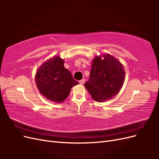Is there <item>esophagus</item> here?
Returning a JSON list of instances; mask_svg holds the SVG:
<instances>
[{
    "mask_svg": "<svg viewBox=\"0 0 159 159\" xmlns=\"http://www.w3.org/2000/svg\"><path fill=\"white\" fill-rule=\"evenodd\" d=\"M79 83H80L81 85L84 84V83H85V80H84V79H82V80H80V81H79Z\"/></svg>",
    "mask_w": 159,
    "mask_h": 159,
    "instance_id": "1",
    "label": "esophagus"
}]
</instances>
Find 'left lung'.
<instances>
[{
	"mask_svg": "<svg viewBox=\"0 0 159 159\" xmlns=\"http://www.w3.org/2000/svg\"><path fill=\"white\" fill-rule=\"evenodd\" d=\"M94 59L88 81L84 85L96 102L112 99L123 86L125 80L123 66L112 56L106 54Z\"/></svg>",
	"mask_w": 159,
	"mask_h": 159,
	"instance_id": "left-lung-1",
	"label": "left lung"
}]
</instances>
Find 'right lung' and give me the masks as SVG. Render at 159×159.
<instances>
[{"instance_id":"add662e5","label":"right lung","mask_w":159,"mask_h":159,"mask_svg":"<svg viewBox=\"0 0 159 159\" xmlns=\"http://www.w3.org/2000/svg\"><path fill=\"white\" fill-rule=\"evenodd\" d=\"M36 84L44 97L61 103L69 95L71 88L79 83L64 68V60L57 56L46 61L38 69Z\"/></svg>"}]
</instances>
